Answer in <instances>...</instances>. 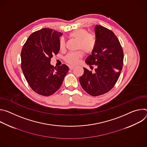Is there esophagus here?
<instances>
[{
    "label": "esophagus",
    "instance_id": "esophagus-1",
    "mask_svg": "<svg viewBox=\"0 0 147 147\" xmlns=\"http://www.w3.org/2000/svg\"><path fill=\"white\" fill-rule=\"evenodd\" d=\"M69 69H70L71 70H72V69L75 68V67H74V66H69Z\"/></svg>",
    "mask_w": 147,
    "mask_h": 147
}]
</instances>
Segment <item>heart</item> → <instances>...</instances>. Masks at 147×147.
I'll return each mask as SVG.
<instances>
[{"label": "heart", "instance_id": "heart-1", "mask_svg": "<svg viewBox=\"0 0 147 147\" xmlns=\"http://www.w3.org/2000/svg\"><path fill=\"white\" fill-rule=\"evenodd\" d=\"M71 38L78 41L77 49L82 50L85 53L89 54L93 52L96 47L95 36L89 33L88 30L84 28L75 30L69 34ZM65 46V41L63 38H61L59 41V48L63 49ZM79 50L74 53L68 54L64 58L65 62L71 64L76 65L78 63L79 59L83 56V52Z\"/></svg>", "mask_w": 147, "mask_h": 147}]
</instances>
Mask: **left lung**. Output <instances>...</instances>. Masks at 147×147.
I'll return each instance as SVG.
<instances>
[{"instance_id": "left-lung-1", "label": "left lung", "mask_w": 147, "mask_h": 147, "mask_svg": "<svg viewBox=\"0 0 147 147\" xmlns=\"http://www.w3.org/2000/svg\"><path fill=\"white\" fill-rule=\"evenodd\" d=\"M94 30L96 47L85 62L90 68L94 65L96 68L92 72L84 68L79 82L86 93L97 96L109 92L116 85L123 68L124 53L119 39L111 30L100 25H96Z\"/></svg>"}]
</instances>
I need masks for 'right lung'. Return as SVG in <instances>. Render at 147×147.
<instances>
[{
    "mask_svg": "<svg viewBox=\"0 0 147 147\" xmlns=\"http://www.w3.org/2000/svg\"><path fill=\"white\" fill-rule=\"evenodd\" d=\"M62 33L48 28L36 31L28 37L21 52V68L30 88L38 94L48 96L61 87L69 71L67 65L57 68L51 58L59 51Z\"/></svg>",
    "mask_w": 147,
    "mask_h": 147,
    "instance_id": "add662e5",
    "label": "right lung"
}]
</instances>
